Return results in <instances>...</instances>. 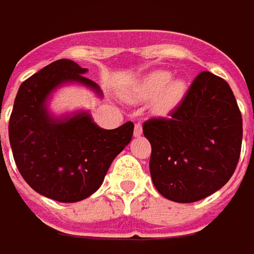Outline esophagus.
Masks as SVG:
<instances>
[{
  "label": "esophagus",
  "mask_w": 254,
  "mask_h": 254,
  "mask_svg": "<svg viewBox=\"0 0 254 254\" xmlns=\"http://www.w3.org/2000/svg\"><path fill=\"white\" fill-rule=\"evenodd\" d=\"M142 132H143V129H142V125L140 124H135V129H133V135L137 137V136L142 135Z\"/></svg>",
  "instance_id": "34e87169"
}]
</instances>
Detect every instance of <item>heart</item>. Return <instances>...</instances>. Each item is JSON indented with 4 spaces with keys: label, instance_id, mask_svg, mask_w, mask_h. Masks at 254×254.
<instances>
[{
    "label": "heart",
    "instance_id": "heart-1",
    "mask_svg": "<svg viewBox=\"0 0 254 254\" xmlns=\"http://www.w3.org/2000/svg\"><path fill=\"white\" fill-rule=\"evenodd\" d=\"M171 73L166 70H157L146 75L140 83L136 85L132 92L135 100H150L156 95V111L159 114H167L180 101L183 100L187 85L181 78H172Z\"/></svg>",
    "mask_w": 254,
    "mask_h": 254
}]
</instances>
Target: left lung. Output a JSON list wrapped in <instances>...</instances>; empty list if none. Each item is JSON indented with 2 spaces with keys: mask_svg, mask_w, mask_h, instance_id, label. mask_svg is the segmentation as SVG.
I'll use <instances>...</instances> for the list:
<instances>
[{
  "mask_svg": "<svg viewBox=\"0 0 254 254\" xmlns=\"http://www.w3.org/2000/svg\"><path fill=\"white\" fill-rule=\"evenodd\" d=\"M242 115L229 84L209 71L195 77L170 118H152L150 176L170 201L195 202L222 188L238 166Z\"/></svg>",
  "mask_w": 254,
  "mask_h": 254,
  "instance_id": "left-lung-1",
  "label": "left lung"
}]
</instances>
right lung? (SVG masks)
I'll use <instances>...</instances> for the list:
<instances>
[{"label": "right lung", "instance_id": "1", "mask_svg": "<svg viewBox=\"0 0 254 254\" xmlns=\"http://www.w3.org/2000/svg\"><path fill=\"white\" fill-rule=\"evenodd\" d=\"M88 70L60 59L25 80L9 118V143L23 180L40 195L59 202H77L94 194L111 163L133 135V124L102 129L80 111L55 118L46 101L66 83H78L100 97L98 84L84 77Z\"/></svg>", "mask_w": 254, "mask_h": 254}]
</instances>
